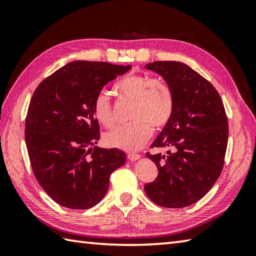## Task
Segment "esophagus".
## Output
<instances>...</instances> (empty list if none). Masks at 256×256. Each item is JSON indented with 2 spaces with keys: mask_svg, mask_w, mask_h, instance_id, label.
<instances>
[{
  "mask_svg": "<svg viewBox=\"0 0 256 256\" xmlns=\"http://www.w3.org/2000/svg\"><path fill=\"white\" fill-rule=\"evenodd\" d=\"M128 160H131V162H136V160L140 159V154H128Z\"/></svg>",
  "mask_w": 256,
  "mask_h": 256,
  "instance_id": "34e87169",
  "label": "esophagus"
}]
</instances>
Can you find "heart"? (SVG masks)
Here are the masks:
<instances>
[{"label":"heart","instance_id":"b5f03b06","mask_svg":"<svg viewBox=\"0 0 256 256\" xmlns=\"http://www.w3.org/2000/svg\"><path fill=\"white\" fill-rule=\"evenodd\" d=\"M116 90L124 100L133 102L130 110L132 122L107 132L104 141L110 148L138 150L148 141L152 128L160 131L170 123L174 112V94L166 82L134 72L122 78L116 84ZM94 115L105 128L112 126L115 122L110 97L105 90L94 97Z\"/></svg>","mask_w":256,"mask_h":256}]
</instances>
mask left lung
<instances>
[{"instance_id":"8db88e82","label":"left lung","mask_w":256,"mask_h":256,"mask_svg":"<svg viewBox=\"0 0 256 256\" xmlns=\"http://www.w3.org/2000/svg\"><path fill=\"white\" fill-rule=\"evenodd\" d=\"M166 80L174 112L146 152L158 176L144 185L146 196L164 208H185L206 196L222 174L228 144V118L220 94L209 81L184 63L157 60L146 66Z\"/></svg>"}]
</instances>
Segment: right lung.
<instances>
[{
  "instance_id": "1",
  "label": "right lung",
  "mask_w": 256,
  "mask_h": 256,
  "mask_svg": "<svg viewBox=\"0 0 256 256\" xmlns=\"http://www.w3.org/2000/svg\"><path fill=\"white\" fill-rule=\"evenodd\" d=\"M131 66L76 60L42 80L30 100L24 138L34 175L42 190L68 209L96 206L126 156L102 149L94 100L104 86Z\"/></svg>"
}]
</instances>
